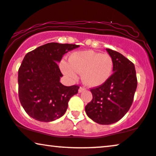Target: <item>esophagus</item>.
Segmentation results:
<instances>
[{"instance_id": "obj_1", "label": "esophagus", "mask_w": 156, "mask_h": 156, "mask_svg": "<svg viewBox=\"0 0 156 156\" xmlns=\"http://www.w3.org/2000/svg\"><path fill=\"white\" fill-rule=\"evenodd\" d=\"M85 90H86V89H85L84 88H83V87H80L79 89H78V92L81 93V92H83V91H84Z\"/></svg>"}]
</instances>
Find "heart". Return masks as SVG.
Wrapping results in <instances>:
<instances>
[{
	"instance_id": "heart-1",
	"label": "heart",
	"mask_w": 156,
	"mask_h": 156,
	"mask_svg": "<svg viewBox=\"0 0 156 156\" xmlns=\"http://www.w3.org/2000/svg\"><path fill=\"white\" fill-rule=\"evenodd\" d=\"M61 69L72 80H76L78 73H81L82 80L87 86L98 87L109 79L113 68V61L107 53L93 51L73 53L69 63L62 61Z\"/></svg>"
}]
</instances>
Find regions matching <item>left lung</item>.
<instances>
[{"instance_id":"obj_1","label":"left lung","mask_w":156,"mask_h":156,"mask_svg":"<svg viewBox=\"0 0 156 156\" xmlns=\"http://www.w3.org/2000/svg\"><path fill=\"white\" fill-rule=\"evenodd\" d=\"M113 61V73L104 84L91 88L93 99L85 108L95 123L109 125L121 119L131 106L137 88L134 64L121 53L106 48Z\"/></svg>"}]
</instances>
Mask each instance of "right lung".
Returning <instances> with one entry per match:
<instances>
[{"label":"right lung","mask_w":156,"mask_h":156,"mask_svg":"<svg viewBox=\"0 0 156 156\" xmlns=\"http://www.w3.org/2000/svg\"><path fill=\"white\" fill-rule=\"evenodd\" d=\"M79 47L76 44L49 43L25 55L18 70V96L25 111L35 120L51 122L61 118L68 101L78 93L77 85L65 86L58 62L63 55Z\"/></svg>","instance_id":"right-lung-1"}]
</instances>
